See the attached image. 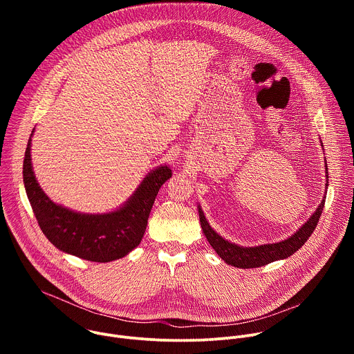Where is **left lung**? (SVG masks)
Here are the masks:
<instances>
[{"label": "left lung", "mask_w": 354, "mask_h": 354, "mask_svg": "<svg viewBox=\"0 0 354 354\" xmlns=\"http://www.w3.org/2000/svg\"><path fill=\"white\" fill-rule=\"evenodd\" d=\"M326 171H328V165H326ZM326 178H328V175H326ZM326 186H328V183H326ZM325 198L326 197H324L318 209L308 218V221L302 225L294 235H291L290 238H287L281 242L252 246V248L238 246L232 242H228L221 235H218L207 223L200 206H198V218H200L201 230H203L209 243L213 246V249L217 252V255L225 263L235 266V268H241V269H254V268L265 266V265L272 263L279 259H286V258L291 257L292 254H295V252L307 242V239L314 232V230L319 221V217L322 214V210L325 207Z\"/></svg>", "instance_id": "obj_1"}]
</instances>
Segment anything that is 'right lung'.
<instances>
[{
  "instance_id": "add662e5",
  "label": "right lung",
  "mask_w": 354,
  "mask_h": 354,
  "mask_svg": "<svg viewBox=\"0 0 354 354\" xmlns=\"http://www.w3.org/2000/svg\"><path fill=\"white\" fill-rule=\"evenodd\" d=\"M33 134V131H32ZM28 141L24 160V183L40 230L57 249L77 258L106 263L126 257L142 239L148 216L161 186L172 176L162 165L148 174L126 205L106 214H82L59 206L39 186Z\"/></svg>"
}]
</instances>
